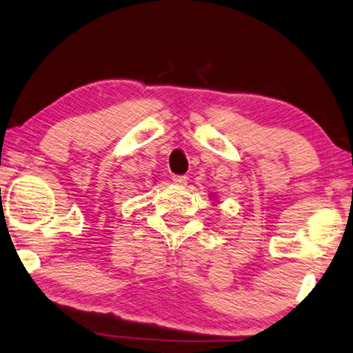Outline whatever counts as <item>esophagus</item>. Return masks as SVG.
Listing matches in <instances>:
<instances>
[{
	"instance_id": "1",
	"label": "esophagus",
	"mask_w": 353,
	"mask_h": 353,
	"mask_svg": "<svg viewBox=\"0 0 353 353\" xmlns=\"http://www.w3.org/2000/svg\"><path fill=\"white\" fill-rule=\"evenodd\" d=\"M172 182H174L176 185L183 187V185H187L188 177L187 176H172Z\"/></svg>"
}]
</instances>
